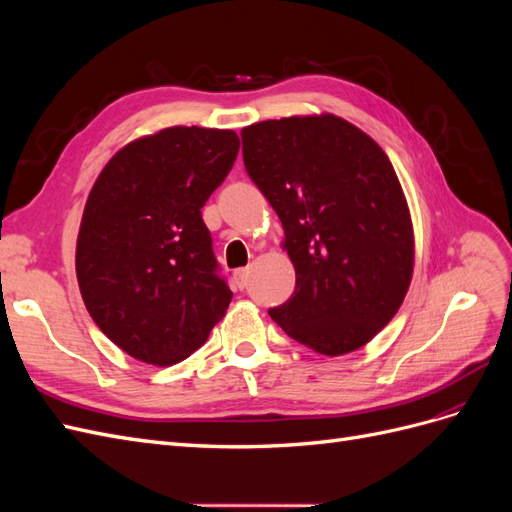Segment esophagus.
Here are the masks:
<instances>
[{
	"label": "esophagus",
	"mask_w": 512,
	"mask_h": 512,
	"mask_svg": "<svg viewBox=\"0 0 512 512\" xmlns=\"http://www.w3.org/2000/svg\"><path fill=\"white\" fill-rule=\"evenodd\" d=\"M247 277H250V269H247V267L235 271V280H237L239 288H245V286H247Z\"/></svg>",
	"instance_id": "esophagus-1"
}]
</instances>
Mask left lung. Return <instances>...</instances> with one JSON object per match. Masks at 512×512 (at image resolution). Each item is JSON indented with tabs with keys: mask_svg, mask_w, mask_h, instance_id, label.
<instances>
[{
	"mask_svg": "<svg viewBox=\"0 0 512 512\" xmlns=\"http://www.w3.org/2000/svg\"><path fill=\"white\" fill-rule=\"evenodd\" d=\"M243 164L284 226L297 271L269 316L320 354L365 346L397 314L414 267L406 196L376 141L335 115L241 130Z\"/></svg>",
	"mask_w": 512,
	"mask_h": 512,
	"instance_id": "1",
	"label": "left lung"
}]
</instances>
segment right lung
Instances as JSON below:
<instances>
[{"label": "right lung", "mask_w": 512, "mask_h": 512, "mask_svg": "<svg viewBox=\"0 0 512 512\" xmlns=\"http://www.w3.org/2000/svg\"><path fill=\"white\" fill-rule=\"evenodd\" d=\"M239 153L232 130L166 128L123 147L89 192L76 241L87 312L123 352L173 365L232 299L200 209Z\"/></svg>", "instance_id": "add662e5"}]
</instances>
